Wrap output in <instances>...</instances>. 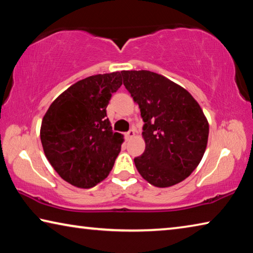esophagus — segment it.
<instances>
[{"mask_svg": "<svg viewBox=\"0 0 253 253\" xmlns=\"http://www.w3.org/2000/svg\"><path fill=\"white\" fill-rule=\"evenodd\" d=\"M125 136H126L127 139H129V138H131V137H134V136H135V129L128 130V131L126 132V134H125Z\"/></svg>", "mask_w": 253, "mask_h": 253, "instance_id": "1", "label": "esophagus"}]
</instances>
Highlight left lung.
<instances>
[{"label":"left lung","mask_w":253,"mask_h":253,"mask_svg":"<svg viewBox=\"0 0 253 253\" xmlns=\"http://www.w3.org/2000/svg\"><path fill=\"white\" fill-rule=\"evenodd\" d=\"M124 85L144 121L145 152L134 158L144 179L157 187L182 182L198 168L209 137V123L190 92L147 70L122 71Z\"/></svg>","instance_id":"left-lung-1"}]
</instances>
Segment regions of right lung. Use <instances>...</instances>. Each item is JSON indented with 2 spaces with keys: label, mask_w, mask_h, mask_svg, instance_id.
Listing matches in <instances>:
<instances>
[{
  "label": "right lung",
  "mask_w": 253,
  "mask_h": 253,
  "mask_svg": "<svg viewBox=\"0 0 253 253\" xmlns=\"http://www.w3.org/2000/svg\"><path fill=\"white\" fill-rule=\"evenodd\" d=\"M122 84L118 71L80 80L50 105L42 119L45 157L71 185L93 187L113 169L124 136L113 132L106 108Z\"/></svg>",
  "instance_id": "right-lung-1"
}]
</instances>
